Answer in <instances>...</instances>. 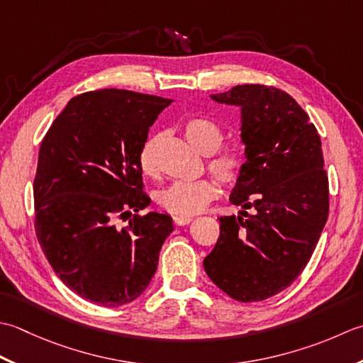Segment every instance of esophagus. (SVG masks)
Here are the masks:
<instances>
[{"mask_svg":"<svg viewBox=\"0 0 363 363\" xmlns=\"http://www.w3.org/2000/svg\"><path fill=\"white\" fill-rule=\"evenodd\" d=\"M192 220V216H182V214H175L174 224L175 225H186Z\"/></svg>","mask_w":363,"mask_h":363,"instance_id":"34e87169","label":"esophagus"}]
</instances>
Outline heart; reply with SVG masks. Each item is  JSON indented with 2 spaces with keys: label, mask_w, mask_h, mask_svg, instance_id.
Listing matches in <instances>:
<instances>
[{
  "label": "heart",
  "mask_w": 363,
  "mask_h": 363,
  "mask_svg": "<svg viewBox=\"0 0 363 363\" xmlns=\"http://www.w3.org/2000/svg\"><path fill=\"white\" fill-rule=\"evenodd\" d=\"M183 133L189 144L202 155H213L224 140V133L216 122L206 117H191L183 123ZM157 139H147L143 149L139 152L138 162L139 169L144 175H157ZM210 171L218 177V180L232 186L240 179L241 161L238 155L230 150H224L214 155L208 161ZM218 196V184L211 179L201 180H179L169 184L167 188L161 189L157 196V201L161 208L169 213L182 214V216H192L203 211L210 205L214 197Z\"/></svg>",
  "instance_id": "heart-1"
}]
</instances>
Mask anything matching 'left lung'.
Masks as SVG:
<instances>
[{
	"label": "left lung",
	"instance_id": "8db88e82",
	"mask_svg": "<svg viewBox=\"0 0 363 363\" xmlns=\"http://www.w3.org/2000/svg\"><path fill=\"white\" fill-rule=\"evenodd\" d=\"M211 99L240 106L246 161L230 194L241 210L219 218L203 268L230 298L263 301L304 271L328 220L321 139L306 111L277 87L235 86Z\"/></svg>",
	"mask_w": 363,
	"mask_h": 363
}]
</instances>
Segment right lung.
<instances>
[{"label": "right lung", "instance_id": "right-lung-1", "mask_svg": "<svg viewBox=\"0 0 363 363\" xmlns=\"http://www.w3.org/2000/svg\"><path fill=\"white\" fill-rule=\"evenodd\" d=\"M172 100L123 89L73 97L43 138L34 179L35 235L56 276L81 298L121 307L157 272L172 218L143 191L138 157ZM131 216L129 225L116 219Z\"/></svg>", "mask_w": 363, "mask_h": 363}]
</instances>
